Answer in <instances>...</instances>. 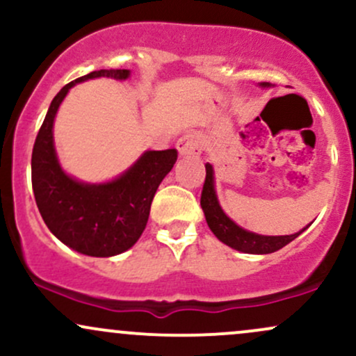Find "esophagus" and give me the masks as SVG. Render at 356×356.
<instances>
[{
	"label": "esophagus",
	"instance_id": "obj_1",
	"mask_svg": "<svg viewBox=\"0 0 356 356\" xmlns=\"http://www.w3.org/2000/svg\"><path fill=\"white\" fill-rule=\"evenodd\" d=\"M177 150L184 157H197L201 154V140L195 134H186L177 140Z\"/></svg>",
	"mask_w": 356,
	"mask_h": 356
}]
</instances>
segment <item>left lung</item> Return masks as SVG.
I'll use <instances>...</instances> for the list:
<instances>
[{"label":"left lung","instance_id":"obj_1","mask_svg":"<svg viewBox=\"0 0 356 356\" xmlns=\"http://www.w3.org/2000/svg\"><path fill=\"white\" fill-rule=\"evenodd\" d=\"M259 87L268 88L271 87V83L263 81V83H259ZM201 207L204 216H206L207 226L214 232L216 238L226 246L236 249V251L246 252V254H269V252H275L291 243L293 239H296L309 226L308 224L301 231L289 236H263L238 226L220 207L218 194H216L214 167L209 162L206 164V181H204L201 194Z\"/></svg>","mask_w":356,"mask_h":356}]
</instances>
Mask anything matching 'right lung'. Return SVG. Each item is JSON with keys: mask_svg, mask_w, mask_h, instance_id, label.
<instances>
[{"mask_svg": "<svg viewBox=\"0 0 356 356\" xmlns=\"http://www.w3.org/2000/svg\"><path fill=\"white\" fill-rule=\"evenodd\" d=\"M100 76L127 80L130 70L92 72L56 93L33 145L31 184L36 206L53 236L81 254L110 257L132 248L142 236L155 192L172 170L177 150H145L108 182L90 184L65 172L53 140L56 112L72 87Z\"/></svg>", "mask_w": 356, "mask_h": 356, "instance_id": "obj_1", "label": "right lung"}]
</instances>
